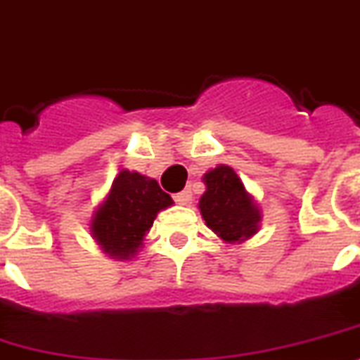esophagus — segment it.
Returning <instances> with one entry per match:
<instances>
[{"instance_id": "esophagus-1", "label": "esophagus", "mask_w": 360, "mask_h": 360, "mask_svg": "<svg viewBox=\"0 0 360 360\" xmlns=\"http://www.w3.org/2000/svg\"><path fill=\"white\" fill-rule=\"evenodd\" d=\"M174 199L179 205H188L190 201H192V192H190V188H185L183 192H179V194H175Z\"/></svg>"}]
</instances>
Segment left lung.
I'll use <instances>...</instances> for the list:
<instances>
[{
	"label": "left lung",
	"instance_id": "obj_1",
	"mask_svg": "<svg viewBox=\"0 0 360 360\" xmlns=\"http://www.w3.org/2000/svg\"><path fill=\"white\" fill-rule=\"evenodd\" d=\"M207 186L199 199L205 225L225 243H243L259 231L262 212L231 166L217 165L203 175Z\"/></svg>",
	"mask_w": 360,
	"mask_h": 360
}]
</instances>
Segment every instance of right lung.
<instances>
[{
    "mask_svg": "<svg viewBox=\"0 0 360 360\" xmlns=\"http://www.w3.org/2000/svg\"><path fill=\"white\" fill-rule=\"evenodd\" d=\"M174 201L159 183L139 172L120 170L104 201L95 208L89 229L102 252L113 259H131L161 210Z\"/></svg>",
    "mask_w": 360,
    "mask_h": 360,
    "instance_id": "1",
    "label": "right lung"
}]
</instances>
